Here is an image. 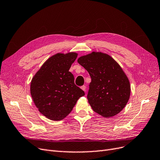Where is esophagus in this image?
<instances>
[{"label":"esophagus","instance_id":"34e87169","mask_svg":"<svg viewBox=\"0 0 160 160\" xmlns=\"http://www.w3.org/2000/svg\"><path fill=\"white\" fill-rule=\"evenodd\" d=\"M81 89H82V90H84V92H86V86H81Z\"/></svg>","mask_w":160,"mask_h":160}]
</instances>
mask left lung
<instances>
[{"label": "left lung", "mask_w": 160, "mask_h": 160, "mask_svg": "<svg viewBox=\"0 0 160 160\" xmlns=\"http://www.w3.org/2000/svg\"><path fill=\"white\" fill-rule=\"evenodd\" d=\"M92 82L87 98L92 109L105 118L118 114L131 95V85L120 65L109 55L92 52L78 58Z\"/></svg>", "instance_id": "1"}]
</instances>
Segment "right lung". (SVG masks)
Wrapping results in <instances>:
<instances>
[{
	"mask_svg": "<svg viewBox=\"0 0 160 160\" xmlns=\"http://www.w3.org/2000/svg\"><path fill=\"white\" fill-rule=\"evenodd\" d=\"M78 54L57 53L43 63L32 78L30 93L40 113L52 121H61L71 111L84 92L74 84L69 72Z\"/></svg>",
	"mask_w": 160,
	"mask_h": 160,
	"instance_id": "obj_1",
	"label": "right lung"
}]
</instances>
